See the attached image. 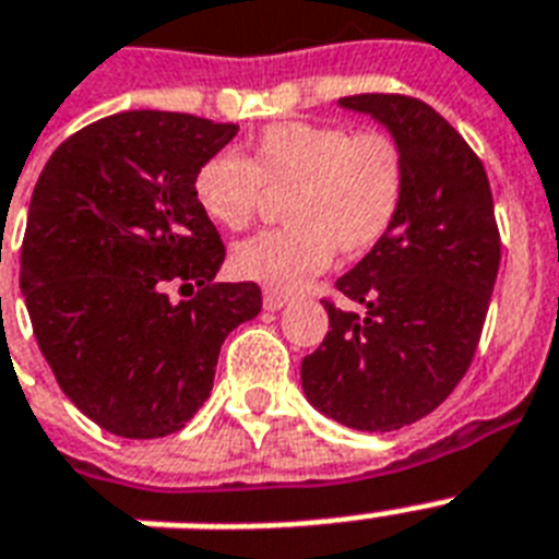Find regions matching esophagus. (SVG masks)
<instances>
[{
  "mask_svg": "<svg viewBox=\"0 0 559 559\" xmlns=\"http://www.w3.org/2000/svg\"><path fill=\"white\" fill-rule=\"evenodd\" d=\"M287 301V293H278V289H266V293H263V307H266V310H281Z\"/></svg>",
  "mask_w": 559,
  "mask_h": 559,
  "instance_id": "34e87169",
  "label": "esophagus"
}]
</instances>
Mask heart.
<instances>
[{"label": "heart", "instance_id": "obj_1", "mask_svg": "<svg viewBox=\"0 0 559 559\" xmlns=\"http://www.w3.org/2000/svg\"><path fill=\"white\" fill-rule=\"evenodd\" d=\"M266 191H287V226L235 246L231 270L270 289H293L342 258H362L389 237L408 191V156L382 127L275 121L249 142V156L219 151L193 174V200L226 231L258 217Z\"/></svg>", "mask_w": 559, "mask_h": 559}]
</instances>
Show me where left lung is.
Here are the masks:
<instances>
[{
	"mask_svg": "<svg viewBox=\"0 0 559 559\" xmlns=\"http://www.w3.org/2000/svg\"><path fill=\"white\" fill-rule=\"evenodd\" d=\"M397 135L408 191L377 249L322 298L331 331L301 359V385L322 415L391 432L426 417L473 366L502 237L485 165L429 104L397 92L340 100Z\"/></svg>",
	"mask_w": 559,
	"mask_h": 559,
	"instance_id": "1",
	"label": "left lung"
}]
</instances>
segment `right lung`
I'll use <instances>...</instances> for the list:
<instances>
[{
	"label": "right lung",
	"instance_id": "right-lung-1",
	"mask_svg": "<svg viewBox=\"0 0 559 559\" xmlns=\"http://www.w3.org/2000/svg\"><path fill=\"white\" fill-rule=\"evenodd\" d=\"M235 133L133 109L69 135L39 174L20 254L25 307L66 397L107 432H179L209 400L228 333L261 313L254 281H214L226 246L193 200L197 168Z\"/></svg>",
	"mask_w": 559,
	"mask_h": 559
}]
</instances>
